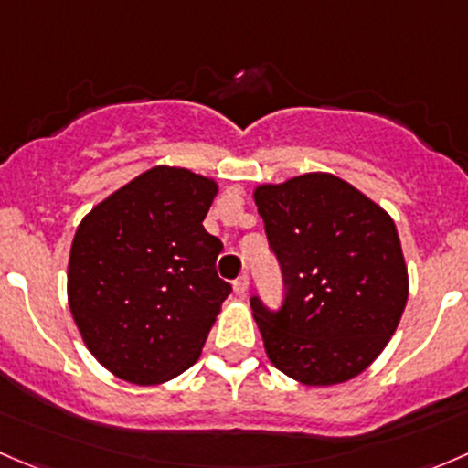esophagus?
Returning a JSON list of instances; mask_svg holds the SVG:
<instances>
[{
  "label": "esophagus",
  "instance_id": "1",
  "mask_svg": "<svg viewBox=\"0 0 468 468\" xmlns=\"http://www.w3.org/2000/svg\"><path fill=\"white\" fill-rule=\"evenodd\" d=\"M248 288H250L248 274H240V277L234 282V292H236V295H239V297H245V292H248Z\"/></svg>",
  "mask_w": 468,
  "mask_h": 468
}]
</instances>
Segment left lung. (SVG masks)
I'll return each instance as SVG.
<instances>
[{
  "instance_id": "left-lung-1",
  "label": "left lung",
  "mask_w": 468,
  "mask_h": 468,
  "mask_svg": "<svg viewBox=\"0 0 468 468\" xmlns=\"http://www.w3.org/2000/svg\"><path fill=\"white\" fill-rule=\"evenodd\" d=\"M252 196L286 283L277 313L250 300L270 363L308 388L356 378L388 346L408 302L392 216L322 171Z\"/></svg>"
}]
</instances>
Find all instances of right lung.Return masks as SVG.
I'll return each instance as SVG.
<instances>
[{"instance_id": "add662e5", "label": "right lung", "mask_w": 468, "mask_h": 468, "mask_svg": "<svg viewBox=\"0 0 468 468\" xmlns=\"http://www.w3.org/2000/svg\"><path fill=\"white\" fill-rule=\"evenodd\" d=\"M218 182L153 166L80 220L67 266V302L90 354L114 377L160 385L200 358L228 282L223 243L202 228Z\"/></svg>"}]
</instances>
